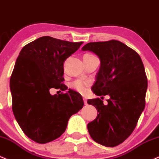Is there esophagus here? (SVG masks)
<instances>
[{
  "instance_id": "obj_1",
  "label": "esophagus",
  "mask_w": 159,
  "mask_h": 159,
  "mask_svg": "<svg viewBox=\"0 0 159 159\" xmlns=\"http://www.w3.org/2000/svg\"><path fill=\"white\" fill-rule=\"evenodd\" d=\"M83 101H84V103H85V105H86V104H87V99H86V98H83Z\"/></svg>"
}]
</instances>
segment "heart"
<instances>
[{
	"mask_svg": "<svg viewBox=\"0 0 159 159\" xmlns=\"http://www.w3.org/2000/svg\"><path fill=\"white\" fill-rule=\"evenodd\" d=\"M89 55H90V54H89ZM71 86L72 88H74V89H76L77 91L83 94V93H85V91H87V88L89 86V84H88L87 82L79 80L74 82V83L71 84Z\"/></svg>",
	"mask_w": 159,
	"mask_h": 159,
	"instance_id": "heart-1",
	"label": "heart"
}]
</instances>
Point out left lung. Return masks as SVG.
I'll use <instances>...</instances> for the list:
<instances>
[{
    "mask_svg": "<svg viewBox=\"0 0 159 159\" xmlns=\"http://www.w3.org/2000/svg\"><path fill=\"white\" fill-rule=\"evenodd\" d=\"M82 50L92 52L100 61L92 91L98 96H109L107 105L102 97L88 100L98 112L88 124V130L97 143L116 147L131 135L144 109L147 79L142 60L135 50L116 40L88 43Z\"/></svg>",
    "mask_w": 159,
    "mask_h": 159,
    "instance_id": "left-lung-1",
    "label": "left lung"
}]
</instances>
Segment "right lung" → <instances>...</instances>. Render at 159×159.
I'll list each match as a JSON object with an SVG mask.
<instances>
[{
  "mask_svg": "<svg viewBox=\"0 0 159 159\" xmlns=\"http://www.w3.org/2000/svg\"><path fill=\"white\" fill-rule=\"evenodd\" d=\"M83 42H70L43 36L20 50L10 78L12 111L28 138L39 143L58 139L70 117L83 108V98L68 89L65 94H50V89L67 90L64 61Z\"/></svg>",
  "mask_w": 159,
  "mask_h": 159,
  "instance_id": "1",
  "label": "right lung"
}]
</instances>
